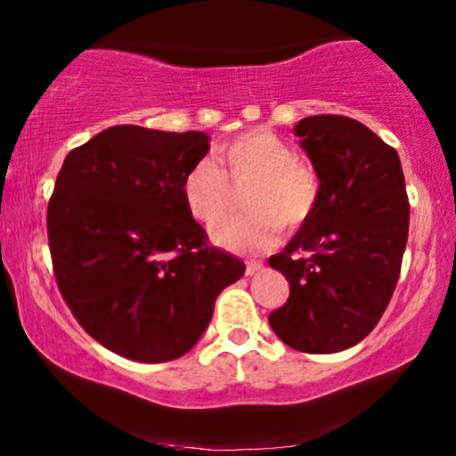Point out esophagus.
I'll use <instances>...</instances> for the list:
<instances>
[{
	"instance_id": "1",
	"label": "esophagus",
	"mask_w": 456,
	"mask_h": 456,
	"mask_svg": "<svg viewBox=\"0 0 456 456\" xmlns=\"http://www.w3.org/2000/svg\"><path fill=\"white\" fill-rule=\"evenodd\" d=\"M261 268H264V265H261L259 261H250V264H246V276L259 274Z\"/></svg>"
}]
</instances>
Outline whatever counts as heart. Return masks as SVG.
<instances>
[{
  "instance_id": "obj_1",
  "label": "heart",
  "mask_w": 456,
  "mask_h": 456,
  "mask_svg": "<svg viewBox=\"0 0 456 456\" xmlns=\"http://www.w3.org/2000/svg\"><path fill=\"white\" fill-rule=\"evenodd\" d=\"M214 160L191 167L182 184L188 212L201 223H214L227 208L229 180L253 175L244 192L242 214L223 218L210 229V240L224 250L253 255L270 248L281 223L297 227L311 218L319 201V177L311 165L270 128H253L224 141Z\"/></svg>"
}]
</instances>
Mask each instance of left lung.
<instances>
[{
	"mask_svg": "<svg viewBox=\"0 0 456 456\" xmlns=\"http://www.w3.org/2000/svg\"><path fill=\"white\" fill-rule=\"evenodd\" d=\"M319 177V201L272 255L289 300L270 326L289 347L337 354L378 326L399 281L410 227L405 177L395 148L343 115H311L294 128Z\"/></svg>",
	"mask_w": 456,
	"mask_h": 456,
	"instance_id": "obj_1",
	"label": "left lung"
}]
</instances>
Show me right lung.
I'll use <instances>...</instances> for the list:
<instances>
[{
    "label": "right lung",
    "mask_w": 456,
    "mask_h": 456,
    "mask_svg": "<svg viewBox=\"0 0 456 456\" xmlns=\"http://www.w3.org/2000/svg\"><path fill=\"white\" fill-rule=\"evenodd\" d=\"M210 150L199 130L113 126L72 150L49 201V248L72 315L102 347L169 362L195 347L244 264L206 242L182 184Z\"/></svg>",
    "instance_id": "obj_1"
}]
</instances>
